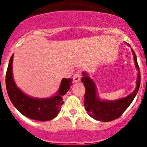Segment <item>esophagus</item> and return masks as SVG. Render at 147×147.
<instances>
[{
	"instance_id": "esophagus-1",
	"label": "esophagus",
	"mask_w": 147,
	"mask_h": 147,
	"mask_svg": "<svg viewBox=\"0 0 147 147\" xmlns=\"http://www.w3.org/2000/svg\"><path fill=\"white\" fill-rule=\"evenodd\" d=\"M73 80H74V82H79L80 81V80H81V74H80L79 71H77V72L74 75Z\"/></svg>"
}]
</instances>
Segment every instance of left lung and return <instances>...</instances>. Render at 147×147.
Wrapping results in <instances>:
<instances>
[{"mask_svg":"<svg viewBox=\"0 0 147 147\" xmlns=\"http://www.w3.org/2000/svg\"><path fill=\"white\" fill-rule=\"evenodd\" d=\"M132 51L134 57L135 65L138 71L136 82V88L131 94L124 98L114 101L101 100L97 96L96 87L94 82L88 76L87 73H82L83 77L82 78V82L84 83L85 88L84 105L88 115L93 119L104 122H108L118 119L130 105L136 97L141 84V74L136 55L134 51L132 49Z\"/></svg>","mask_w":147,"mask_h":147,"instance_id":"8db88e82","label":"left lung"}]
</instances>
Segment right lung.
<instances>
[{
    "label": "right lung",
    "mask_w": 147,
    "mask_h": 147,
    "mask_svg": "<svg viewBox=\"0 0 147 147\" xmlns=\"http://www.w3.org/2000/svg\"><path fill=\"white\" fill-rule=\"evenodd\" d=\"M13 54L9 59L6 74V86L11 103L17 110L29 119L45 121L54 119L59 114L63 104L62 96L73 85L72 79H62L57 93L52 97L36 98L21 91L15 85L12 76Z\"/></svg>",
    "instance_id": "obj_1"
}]
</instances>
